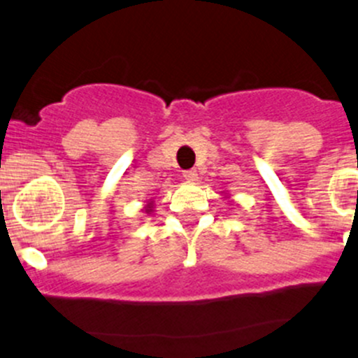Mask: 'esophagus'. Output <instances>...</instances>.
<instances>
[{
	"instance_id": "esophagus-1",
	"label": "esophagus",
	"mask_w": 358,
	"mask_h": 358,
	"mask_svg": "<svg viewBox=\"0 0 358 358\" xmlns=\"http://www.w3.org/2000/svg\"><path fill=\"white\" fill-rule=\"evenodd\" d=\"M183 178H185L187 182H195V180H197V171H195V169H187V171H183Z\"/></svg>"
}]
</instances>
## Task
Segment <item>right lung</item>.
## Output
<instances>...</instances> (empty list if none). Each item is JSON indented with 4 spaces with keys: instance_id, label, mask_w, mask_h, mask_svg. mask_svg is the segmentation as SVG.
<instances>
[{
    "instance_id": "add662e5",
    "label": "right lung",
    "mask_w": 358,
    "mask_h": 358,
    "mask_svg": "<svg viewBox=\"0 0 358 358\" xmlns=\"http://www.w3.org/2000/svg\"><path fill=\"white\" fill-rule=\"evenodd\" d=\"M144 210H145V213H148V214L152 213V210H154V201H149L148 204L144 206Z\"/></svg>"
}]
</instances>
